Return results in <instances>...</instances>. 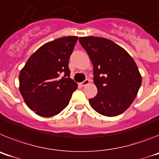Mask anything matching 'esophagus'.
<instances>
[{"label":"esophagus","mask_w":159,"mask_h":159,"mask_svg":"<svg viewBox=\"0 0 159 159\" xmlns=\"http://www.w3.org/2000/svg\"><path fill=\"white\" fill-rule=\"evenodd\" d=\"M90 84V80H84V82L81 83V86L82 87H84V86H87V85H88V84Z\"/></svg>","instance_id":"obj_1"}]
</instances>
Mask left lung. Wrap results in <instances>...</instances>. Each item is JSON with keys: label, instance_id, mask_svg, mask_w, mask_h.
<instances>
[{"label": "left lung", "instance_id": "8db88e82", "mask_svg": "<svg viewBox=\"0 0 159 159\" xmlns=\"http://www.w3.org/2000/svg\"><path fill=\"white\" fill-rule=\"evenodd\" d=\"M94 67V83L98 92L89 99L95 111L108 117L128 109L137 96L142 75L134 60L124 48L102 37H80Z\"/></svg>", "mask_w": 159, "mask_h": 159}]
</instances>
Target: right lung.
I'll use <instances>...</instances> for the list:
<instances>
[{"label": "right lung", "instance_id": "right-lung-1", "mask_svg": "<svg viewBox=\"0 0 159 159\" xmlns=\"http://www.w3.org/2000/svg\"><path fill=\"white\" fill-rule=\"evenodd\" d=\"M78 36L48 42L29 58L19 75V90L36 115L52 117L69 103L77 84L70 78L68 60ZM64 75V76H61Z\"/></svg>", "mask_w": 159, "mask_h": 159}]
</instances>
